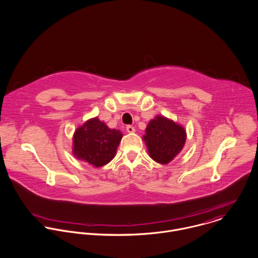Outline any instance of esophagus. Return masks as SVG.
Returning <instances> with one entry per match:
<instances>
[{"label":"esophagus","instance_id":"obj_1","mask_svg":"<svg viewBox=\"0 0 258 258\" xmlns=\"http://www.w3.org/2000/svg\"><path fill=\"white\" fill-rule=\"evenodd\" d=\"M126 130H127L128 133H134V132H135V128H134L133 126H131V125H128V126L126 127Z\"/></svg>","mask_w":258,"mask_h":258}]
</instances>
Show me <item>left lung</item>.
Here are the masks:
<instances>
[{
    "label": "left lung",
    "instance_id": "8db88e82",
    "mask_svg": "<svg viewBox=\"0 0 258 258\" xmlns=\"http://www.w3.org/2000/svg\"><path fill=\"white\" fill-rule=\"evenodd\" d=\"M185 139L184 127L160 115L149 122L143 136L150 157L163 165L170 163L182 151Z\"/></svg>",
    "mask_w": 258,
    "mask_h": 258
}]
</instances>
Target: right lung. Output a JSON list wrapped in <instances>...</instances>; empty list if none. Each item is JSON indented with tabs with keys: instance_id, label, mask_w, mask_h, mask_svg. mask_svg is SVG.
I'll use <instances>...</instances> for the list:
<instances>
[{
	"instance_id": "obj_1",
	"label": "right lung",
	"mask_w": 258,
	"mask_h": 258,
	"mask_svg": "<svg viewBox=\"0 0 258 258\" xmlns=\"http://www.w3.org/2000/svg\"><path fill=\"white\" fill-rule=\"evenodd\" d=\"M122 133L110 129L97 117L87 120L74 135V155L93 167L108 164L116 155Z\"/></svg>"
}]
</instances>
